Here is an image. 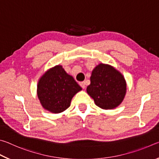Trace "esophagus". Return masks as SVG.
Here are the masks:
<instances>
[{
	"instance_id": "1",
	"label": "esophagus",
	"mask_w": 159,
	"mask_h": 159,
	"mask_svg": "<svg viewBox=\"0 0 159 159\" xmlns=\"http://www.w3.org/2000/svg\"><path fill=\"white\" fill-rule=\"evenodd\" d=\"M79 84L80 85V87H81L83 89H84V88H85V82H80Z\"/></svg>"
}]
</instances>
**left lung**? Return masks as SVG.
<instances>
[{"mask_svg": "<svg viewBox=\"0 0 159 159\" xmlns=\"http://www.w3.org/2000/svg\"><path fill=\"white\" fill-rule=\"evenodd\" d=\"M127 84L119 71L109 64L99 63L92 71L87 93L95 104L103 109H112L124 99Z\"/></svg>", "mask_w": 159, "mask_h": 159, "instance_id": "1", "label": "left lung"}]
</instances>
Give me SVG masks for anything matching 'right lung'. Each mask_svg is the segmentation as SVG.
Returning <instances> with one entry per match:
<instances>
[{"instance_id":"right-lung-1","label":"right lung","mask_w":159,"mask_h":159,"mask_svg":"<svg viewBox=\"0 0 159 159\" xmlns=\"http://www.w3.org/2000/svg\"><path fill=\"white\" fill-rule=\"evenodd\" d=\"M81 90L74 78L59 64L48 69L40 78L37 95L44 109L59 114L69 108L73 97Z\"/></svg>"}]
</instances>
